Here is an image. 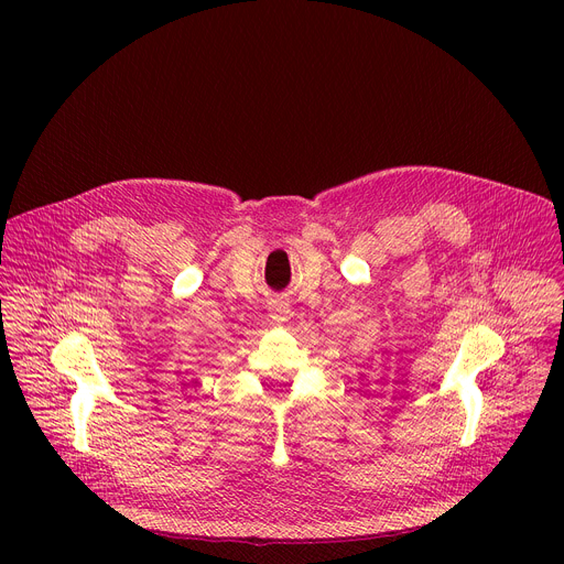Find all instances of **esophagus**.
Listing matches in <instances>:
<instances>
[{
	"instance_id": "34e87169",
	"label": "esophagus",
	"mask_w": 564,
	"mask_h": 564,
	"mask_svg": "<svg viewBox=\"0 0 564 564\" xmlns=\"http://www.w3.org/2000/svg\"><path fill=\"white\" fill-rule=\"evenodd\" d=\"M270 314H272V318H276V321H285V318L290 316V303H288V299H283V296L272 299V301H270Z\"/></svg>"
}]
</instances>
